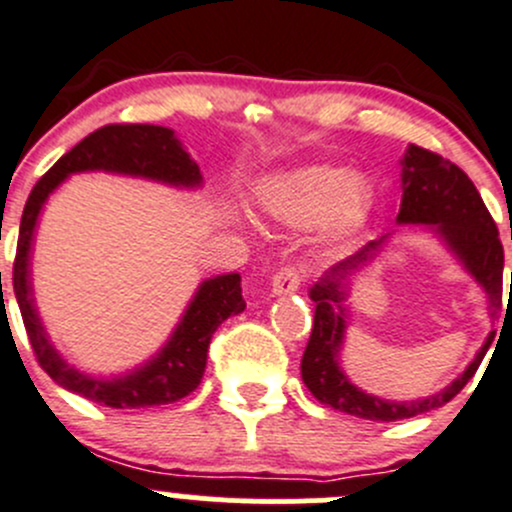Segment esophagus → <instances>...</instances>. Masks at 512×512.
Here are the masks:
<instances>
[{
    "label": "esophagus",
    "mask_w": 512,
    "mask_h": 512,
    "mask_svg": "<svg viewBox=\"0 0 512 512\" xmlns=\"http://www.w3.org/2000/svg\"><path fill=\"white\" fill-rule=\"evenodd\" d=\"M302 285V272L297 267H285L272 277V297H282V294H294Z\"/></svg>",
    "instance_id": "1"
}]
</instances>
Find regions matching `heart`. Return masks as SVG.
I'll return each mask as SVG.
<instances>
[{"mask_svg":"<svg viewBox=\"0 0 512 512\" xmlns=\"http://www.w3.org/2000/svg\"><path fill=\"white\" fill-rule=\"evenodd\" d=\"M262 213L287 227L319 225L327 235H342L366 218L371 188L361 173L329 163L299 165L267 175L257 183Z\"/></svg>","mask_w":512,"mask_h":512,"instance_id":"b5f03b06","label":"heart"}]
</instances>
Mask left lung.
<instances>
[{
    "mask_svg": "<svg viewBox=\"0 0 512 512\" xmlns=\"http://www.w3.org/2000/svg\"><path fill=\"white\" fill-rule=\"evenodd\" d=\"M401 190H404V195H401L396 223L414 225L431 232L483 289L485 297H488L490 317H498L500 294H503V245H500L498 227L490 218L473 180L451 160L411 143L401 158ZM394 235L396 232H389L379 240H371L352 257L329 267L314 282V287L309 289V297L317 304V309H314L312 337H309L302 356V381L319 404L332 406V409L344 411L349 416L381 423L426 414V411L441 409L443 404H448L473 379L495 337V332L488 334V339L463 374H458L441 391L423 396V399H381L376 394H366L349 379L347 371L342 369L344 334H347L349 319L347 307H344L347 285L356 272L369 267L381 255V250L389 245Z\"/></svg>",
    "mask_w": 512,
    "mask_h": 512,
    "instance_id": "8db88e82",
    "label": "left lung"
}]
</instances>
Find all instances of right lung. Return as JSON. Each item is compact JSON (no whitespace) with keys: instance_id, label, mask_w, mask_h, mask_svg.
<instances>
[{"instance_id":"add662e5","label":"right lung","mask_w":512,"mask_h":512,"mask_svg":"<svg viewBox=\"0 0 512 512\" xmlns=\"http://www.w3.org/2000/svg\"><path fill=\"white\" fill-rule=\"evenodd\" d=\"M113 173L128 178L153 180L170 188L198 190L203 188V173L190 158L183 143L170 128L151 123L131 126H103L76 143L66 156L49 168V173L34 185L24 205L19 225L17 260H14V294L22 309L24 327L32 342L41 369L66 391L84 396L111 409H143L180 401L198 389L208 364V347L215 329L232 314L245 309L240 275L227 272L203 280L195 289L193 299L185 307L183 317L175 324L168 342L151 359L133 369L111 376L84 374L71 366L59 349L51 344L44 322L39 317L32 285V250L36 225L49 195L74 173ZM2 277V275H0Z\"/></svg>"}]
</instances>
